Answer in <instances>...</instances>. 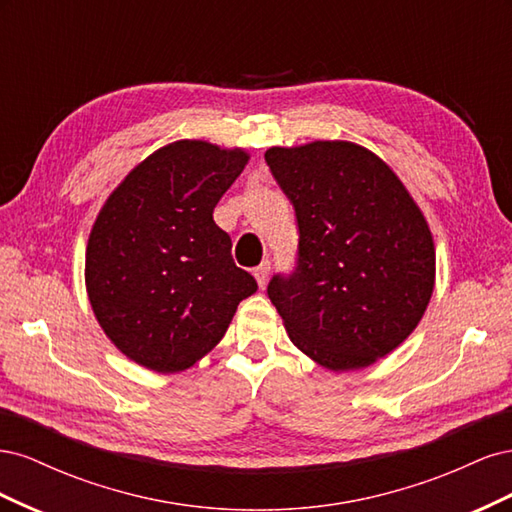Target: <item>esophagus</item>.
<instances>
[{
  "mask_svg": "<svg viewBox=\"0 0 512 512\" xmlns=\"http://www.w3.org/2000/svg\"><path fill=\"white\" fill-rule=\"evenodd\" d=\"M269 273H271V262H269V260H262L260 265L254 269V277H256L258 286H265V284H267Z\"/></svg>",
  "mask_w": 512,
  "mask_h": 512,
  "instance_id": "1",
  "label": "esophagus"
}]
</instances>
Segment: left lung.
Listing matches in <instances>:
<instances>
[{"mask_svg":"<svg viewBox=\"0 0 512 512\" xmlns=\"http://www.w3.org/2000/svg\"><path fill=\"white\" fill-rule=\"evenodd\" d=\"M265 160L299 226L297 269L267 288L290 342L331 371L376 363L416 329L436 284L423 211L356 143L271 147Z\"/></svg>","mask_w":512,"mask_h":512,"instance_id":"1","label":"left lung"}]
</instances>
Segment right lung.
I'll return each mask as SVG.
<instances>
[{
    "instance_id": "obj_1",
    "label": "right lung",
    "mask_w": 512,
    "mask_h": 512,
    "mask_svg": "<svg viewBox=\"0 0 512 512\" xmlns=\"http://www.w3.org/2000/svg\"><path fill=\"white\" fill-rule=\"evenodd\" d=\"M247 160L239 147L175 141L106 198L89 232L85 286L102 331L130 361L158 374L192 367L256 292L213 222Z\"/></svg>"
}]
</instances>
